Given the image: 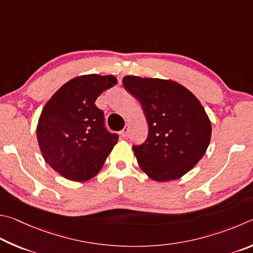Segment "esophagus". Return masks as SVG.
Wrapping results in <instances>:
<instances>
[{
	"instance_id": "1",
	"label": "esophagus",
	"mask_w": 253,
	"mask_h": 253,
	"mask_svg": "<svg viewBox=\"0 0 253 253\" xmlns=\"http://www.w3.org/2000/svg\"><path fill=\"white\" fill-rule=\"evenodd\" d=\"M129 130H130V126L129 124H126V126H124L123 130L120 132V134H121V136H123V138H126L127 133H129Z\"/></svg>"
}]
</instances>
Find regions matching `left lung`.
Returning <instances> with one entry per match:
<instances>
[{"label": "left lung", "instance_id": "left-lung-1", "mask_svg": "<svg viewBox=\"0 0 253 253\" xmlns=\"http://www.w3.org/2000/svg\"><path fill=\"white\" fill-rule=\"evenodd\" d=\"M127 92L140 101L148 122V138L133 145L141 169L152 180L179 179L205 156L211 122L196 96L170 80L123 78Z\"/></svg>", "mask_w": 253, "mask_h": 253}]
</instances>
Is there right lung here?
<instances>
[{"instance_id":"add662e5","label":"right lung","mask_w":253,"mask_h":253,"mask_svg":"<svg viewBox=\"0 0 253 253\" xmlns=\"http://www.w3.org/2000/svg\"><path fill=\"white\" fill-rule=\"evenodd\" d=\"M117 83L113 75H81L62 85L44 105L38 142L44 160L64 178L90 180L118 142L119 135L106 130L103 111L95 105L96 97Z\"/></svg>"}]
</instances>
